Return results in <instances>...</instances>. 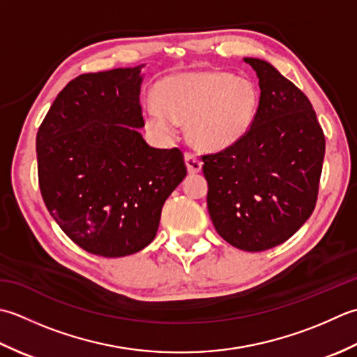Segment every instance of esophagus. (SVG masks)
<instances>
[{
  "mask_svg": "<svg viewBox=\"0 0 357 357\" xmlns=\"http://www.w3.org/2000/svg\"><path fill=\"white\" fill-rule=\"evenodd\" d=\"M185 163H186V168H188L189 174H199L202 171V162L194 154H189V152H186Z\"/></svg>",
  "mask_w": 357,
  "mask_h": 357,
  "instance_id": "34e87169",
  "label": "esophagus"
}]
</instances>
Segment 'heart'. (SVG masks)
<instances>
[{
  "label": "heart",
  "instance_id": "obj_1",
  "mask_svg": "<svg viewBox=\"0 0 357 357\" xmlns=\"http://www.w3.org/2000/svg\"><path fill=\"white\" fill-rule=\"evenodd\" d=\"M155 105L143 109L146 128L162 138L186 121V135L195 148L222 152L251 132L260 107V91L248 77L229 72L194 70L163 78L154 89Z\"/></svg>",
  "mask_w": 357,
  "mask_h": 357
}]
</instances>
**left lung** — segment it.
I'll list each match as a JSON object with an SVG mask.
<instances>
[{"label":"left lung","instance_id":"obj_1","mask_svg":"<svg viewBox=\"0 0 357 357\" xmlns=\"http://www.w3.org/2000/svg\"><path fill=\"white\" fill-rule=\"evenodd\" d=\"M243 61L259 78L257 120L234 148L202 160L215 231L259 252L287 242L314 211L325 137L301 89L265 60Z\"/></svg>","mask_w":357,"mask_h":357}]
</instances>
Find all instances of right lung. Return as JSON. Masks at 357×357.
<instances>
[{
  "label": "right lung",
  "instance_id": "right-lung-1",
  "mask_svg": "<svg viewBox=\"0 0 357 357\" xmlns=\"http://www.w3.org/2000/svg\"><path fill=\"white\" fill-rule=\"evenodd\" d=\"M143 68L72 79L36 134L46 208L72 242L97 256L125 257L148 246L166 199L186 177L177 148H152L138 130Z\"/></svg>",
  "mask_w": 357,
  "mask_h": 357
}]
</instances>
